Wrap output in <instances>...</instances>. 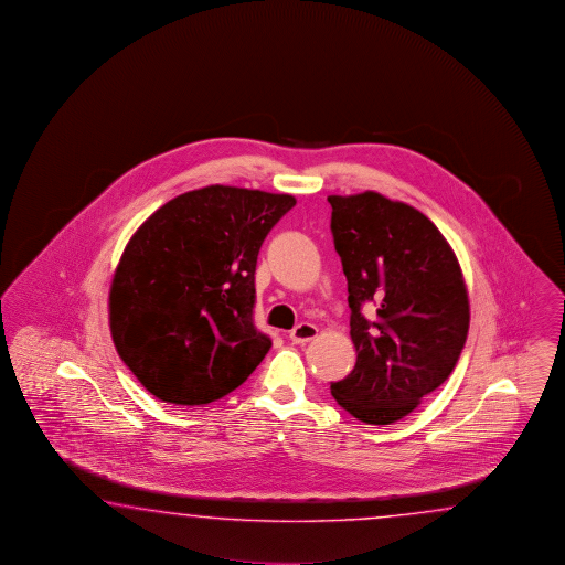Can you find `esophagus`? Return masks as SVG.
Returning a JSON list of instances; mask_svg holds the SVG:
<instances>
[{
  "instance_id": "esophagus-1",
  "label": "esophagus",
  "mask_w": 565,
  "mask_h": 565,
  "mask_svg": "<svg viewBox=\"0 0 565 565\" xmlns=\"http://www.w3.org/2000/svg\"><path fill=\"white\" fill-rule=\"evenodd\" d=\"M317 333H319V329H317L315 324L299 323L290 331V341H292L295 345H305V343H309L311 339H315Z\"/></svg>"
}]
</instances>
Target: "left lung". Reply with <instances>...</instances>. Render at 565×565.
Listing matches in <instances>:
<instances>
[{
    "mask_svg": "<svg viewBox=\"0 0 565 565\" xmlns=\"http://www.w3.org/2000/svg\"><path fill=\"white\" fill-rule=\"evenodd\" d=\"M358 361L331 382L341 408L392 424L445 384L469 333L457 256L428 217L375 192L329 195Z\"/></svg>",
    "mask_w": 565,
    "mask_h": 565,
    "instance_id": "left-lung-1",
    "label": "left lung"
}]
</instances>
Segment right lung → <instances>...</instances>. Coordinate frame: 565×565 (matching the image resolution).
Masks as SVG:
<instances>
[{
    "label": "right lung",
    "instance_id": "1",
    "mask_svg": "<svg viewBox=\"0 0 565 565\" xmlns=\"http://www.w3.org/2000/svg\"><path fill=\"white\" fill-rule=\"evenodd\" d=\"M297 204L228 185L181 193L135 232L110 287L120 360L153 396L202 406L228 396L265 360L254 323L260 246Z\"/></svg>",
    "mask_w": 565,
    "mask_h": 565
}]
</instances>
